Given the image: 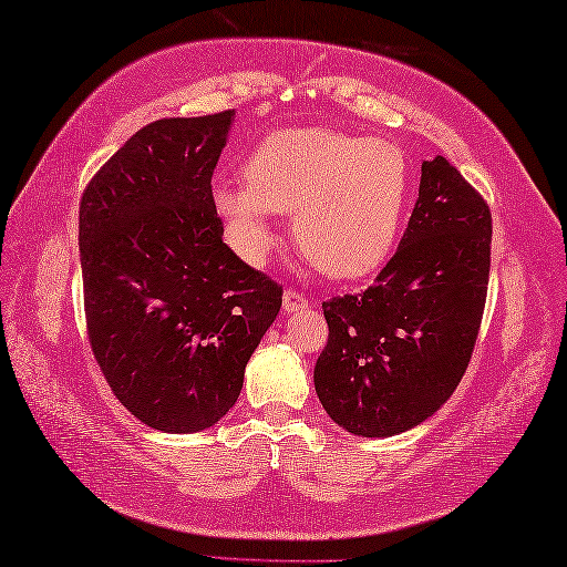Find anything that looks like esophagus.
I'll use <instances>...</instances> for the list:
<instances>
[{
	"mask_svg": "<svg viewBox=\"0 0 567 567\" xmlns=\"http://www.w3.org/2000/svg\"><path fill=\"white\" fill-rule=\"evenodd\" d=\"M306 308H308L306 296L296 291V288H286V291H284V310H286V313H298V310H306Z\"/></svg>",
	"mask_w": 567,
	"mask_h": 567,
	"instance_id": "esophagus-1",
	"label": "esophagus"
}]
</instances>
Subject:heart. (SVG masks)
<instances>
[{
  "label": "heart",
  "mask_w": 567,
  "mask_h": 567,
  "mask_svg": "<svg viewBox=\"0 0 567 567\" xmlns=\"http://www.w3.org/2000/svg\"><path fill=\"white\" fill-rule=\"evenodd\" d=\"M245 178L213 183L215 213L241 257H267L276 241L271 213H293L300 251L334 279L384 264L409 198L401 146L330 126L267 134L249 154Z\"/></svg>",
  "instance_id": "obj_1"
}]
</instances>
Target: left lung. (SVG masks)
<instances>
[{"mask_svg": "<svg viewBox=\"0 0 567 567\" xmlns=\"http://www.w3.org/2000/svg\"><path fill=\"white\" fill-rule=\"evenodd\" d=\"M489 257V205L447 158L423 161L409 227L374 286L322 303L330 332L313 379L334 423L396 435L453 396L477 342Z\"/></svg>", "mask_w": 567, "mask_h": 567, "instance_id": "left-lung-1", "label": "left lung"}]
</instances>
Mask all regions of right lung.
<instances>
[{
  "mask_svg": "<svg viewBox=\"0 0 567 567\" xmlns=\"http://www.w3.org/2000/svg\"><path fill=\"white\" fill-rule=\"evenodd\" d=\"M235 112L156 120L80 198V267L92 354L114 396L164 433L210 429L284 288L223 241L213 173Z\"/></svg>",
  "mask_w": 567,
  "mask_h": 567,
  "instance_id": "right-lung-1",
  "label": "right lung"
}]
</instances>
